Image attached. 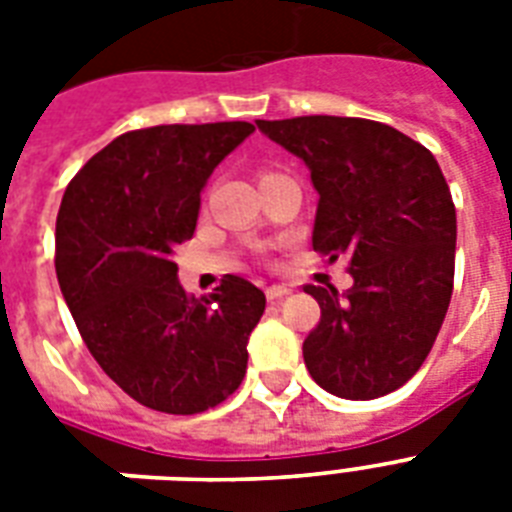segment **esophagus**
<instances>
[{"label":"esophagus","mask_w":512,"mask_h":512,"mask_svg":"<svg viewBox=\"0 0 512 512\" xmlns=\"http://www.w3.org/2000/svg\"><path fill=\"white\" fill-rule=\"evenodd\" d=\"M289 292H292V289L287 287V284H273V287H268L265 289V297H268V300H281V297H287Z\"/></svg>","instance_id":"1"}]
</instances>
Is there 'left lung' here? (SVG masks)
<instances>
[{"label": "left lung", "mask_w": 512, "mask_h": 512, "mask_svg": "<svg viewBox=\"0 0 512 512\" xmlns=\"http://www.w3.org/2000/svg\"><path fill=\"white\" fill-rule=\"evenodd\" d=\"M257 130L303 159L319 193L313 249L348 257L353 287H313L321 321L303 342L316 385L350 401L412 380L444 324L457 215L436 156L388 124L297 116Z\"/></svg>", "instance_id": "obj_1"}]
</instances>
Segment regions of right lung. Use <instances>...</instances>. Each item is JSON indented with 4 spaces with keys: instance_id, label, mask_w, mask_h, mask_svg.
<instances>
[{
    "instance_id": "right-lung-1",
    "label": "right lung",
    "mask_w": 512,
    "mask_h": 512,
    "mask_svg": "<svg viewBox=\"0 0 512 512\" xmlns=\"http://www.w3.org/2000/svg\"><path fill=\"white\" fill-rule=\"evenodd\" d=\"M255 132L249 122L159 124L124 132L68 183L55 223V273L84 345L138 404L199 414L247 374L265 295L225 276L212 295L177 281L215 167Z\"/></svg>"
}]
</instances>
